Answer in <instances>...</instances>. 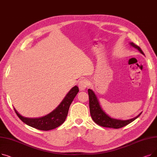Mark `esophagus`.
<instances>
[{
	"label": "esophagus",
	"instance_id": "34e87169",
	"mask_svg": "<svg viewBox=\"0 0 157 157\" xmlns=\"http://www.w3.org/2000/svg\"><path fill=\"white\" fill-rule=\"evenodd\" d=\"M88 83L86 79H83V80H80L79 83H78V87L81 91H83V90H85L86 87L88 86Z\"/></svg>",
	"mask_w": 157,
	"mask_h": 157
}]
</instances>
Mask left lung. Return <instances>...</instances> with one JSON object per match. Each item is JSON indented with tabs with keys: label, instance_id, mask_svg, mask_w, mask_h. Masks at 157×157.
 <instances>
[{
	"label": "left lung",
	"instance_id": "8db88e82",
	"mask_svg": "<svg viewBox=\"0 0 157 157\" xmlns=\"http://www.w3.org/2000/svg\"><path fill=\"white\" fill-rule=\"evenodd\" d=\"M130 44L134 48L137 49L141 54L144 55L142 49L138 46L136 45L133 43H130ZM88 92L89 95V106L90 114H91L92 118L95 121V123H96L97 125L100 126L108 128H120L127 125L131 122L134 121L142 113H139L137 117H136L134 118L127 120L113 118L110 117L108 114H107L103 110L101 105H100L99 101H98V98L93 90L88 89Z\"/></svg>",
	"mask_w": 157,
	"mask_h": 157
}]
</instances>
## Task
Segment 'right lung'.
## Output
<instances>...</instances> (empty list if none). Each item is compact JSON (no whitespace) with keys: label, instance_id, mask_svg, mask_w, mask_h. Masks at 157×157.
<instances>
[{"label":"right lung","instance_id":"obj_1","mask_svg":"<svg viewBox=\"0 0 157 157\" xmlns=\"http://www.w3.org/2000/svg\"><path fill=\"white\" fill-rule=\"evenodd\" d=\"M78 92L79 88L77 86L72 87L60 104L52 112L42 117L34 118L24 117L14 108V109L19 118L27 125L40 130H52L59 127L65 121L69 107Z\"/></svg>","mask_w":157,"mask_h":157}]
</instances>
